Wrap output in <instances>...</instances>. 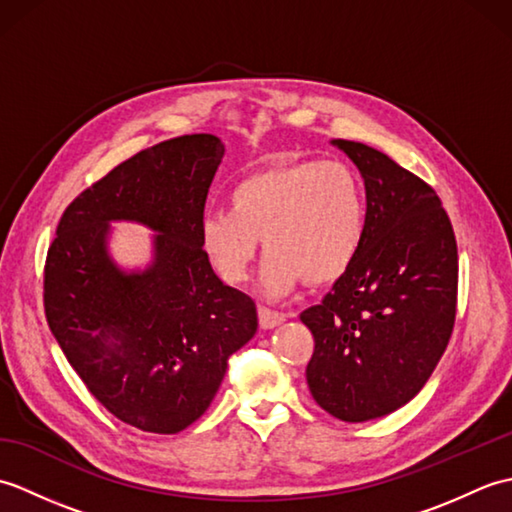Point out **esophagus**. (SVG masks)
I'll return each instance as SVG.
<instances>
[{
  "mask_svg": "<svg viewBox=\"0 0 512 512\" xmlns=\"http://www.w3.org/2000/svg\"><path fill=\"white\" fill-rule=\"evenodd\" d=\"M257 314H259V325H262L264 330H273V328H277L279 323L286 321L284 314L270 310V308H264V306L257 310Z\"/></svg>",
  "mask_w": 512,
  "mask_h": 512,
  "instance_id": "esophagus-1",
  "label": "esophagus"
}]
</instances>
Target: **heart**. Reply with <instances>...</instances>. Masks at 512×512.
Listing matches in <instances>:
<instances>
[{
	"mask_svg": "<svg viewBox=\"0 0 512 512\" xmlns=\"http://www.w3.org/2000/svg\"><path fill=\"white\" fill-rule=\"evenodd\" d=\"M363 233L361 180L341 160H288L248 173L228 195V211L209 213L200 226L206 257L233 286L248 279L262 237L268 297L301 281L334 284L352 266Z\"/></svg>",
	"mask_w": 512,
	"mask_h": 512,
	"instance_id": "b5f03b06",
	"label": "heart"
}]
</instances>
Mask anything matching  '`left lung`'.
<instances>
[{"instance_id":"left-lung-1","label":"left lung","mask_w":512,"mask_h":512,"mask_svg":"<svg viewBox=\"0 0 512 512\" xmlns=\"http://www.w3.org/2000/svg\"><path fill=\"white\" fill-rule=\"evenodd\" d=\"M365 180V233L347 273L301 312L314 336L312 398L345 422L383 418L418 394L453 332L458 244L427 182L383 151L332 140Z\"/></svg>"}]
</instances>
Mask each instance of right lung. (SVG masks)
I'll list each match as a JSON object with an SVG mask.
<instances>
[{
  "label": "right lung",
  "mask_w": 512,
  "mask_h": 512,
  "mask_svg": "<svg viewBox=\"0 0 512 512\" xmlns=\"http://www.w3.org/2000/svg\"><path fill=\"white\" fill-rule=\"evenodd\" d=\"M222 140L191 134L121 162L76 198L43 273L54 339L101 405L140 431L178 433L209 409L228 356L257 332L255 301L224 286L200 239ZM112 221L155 231L152 262L109 255Z\"/></svg>",
  "instance_id": "1"
}]
</instances>
